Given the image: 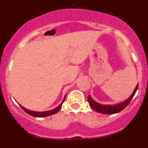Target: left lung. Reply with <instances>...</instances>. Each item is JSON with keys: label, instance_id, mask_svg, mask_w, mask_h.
<instances>
[{"label": "left lung", "instance_id": "8db88e82", "mask_svg": "<svg viewBox=\"0 0 148 148\" xmlns=\"http://www.w3.org/2000/svg\"><path fill=\"white\" fill-rule=\"evenodd\" d=\"M138 84H137L136 87H135L134 90H133V93L131 94L130 97L125 100L124 101L121 102L117 103V104H102L100 103L95 101V100L92 99V97L90 95L87 97V100H88L89 104L90 107L94 110L97 111L99 113H103V114H115V113H119L120 111L122 110L123 109H125L127 106L129 104L130 102V101L133 98L134 95H135L137 89H138Z\"/></svg>", "mask_w": 148, "mask_h": 148}]
</instances>
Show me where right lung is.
<instances>
[{
    "label": "right lung",
    "mask_w": 148,
    "mask_h": 148,
    "mask_svg": "<svg viewBox=\"0 0 148 148\" xmlns=\"http://www.w3.org/2000/svg\"><path fill=\"white\" fill-rule=\"evenodd\" d=\"M65 97H66V95H65L63 101L61 102V104H60L58 106V107H56V108H55V109L51 110L43 111V112H38V111L29 110L27 109V108H23V106H21V104H20V106H21V107L22 109H23V110L25 111L26 113H28V114L30 115V116H33V117H38V118H40V117H45V116H51V115H53V114H55V113H57V112H58V111L60 109H61V106H62V104H63V103H64V101Z\"/></svg>",
    "instance_id": "1"
}]
</instances>
